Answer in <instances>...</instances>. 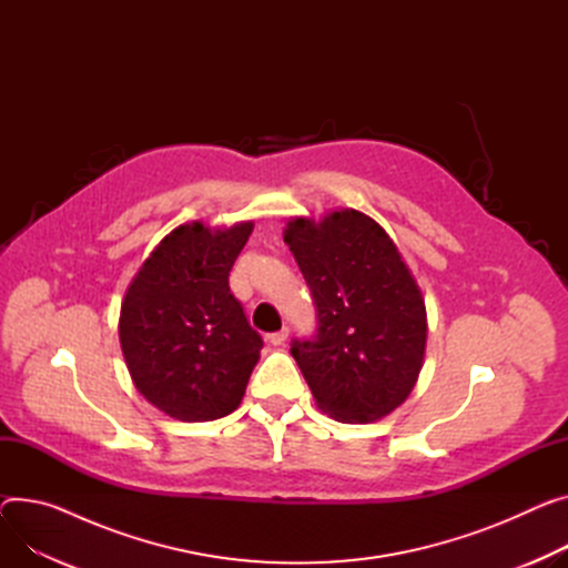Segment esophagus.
I'll return each instance as SVG.
<instances>
[{"label":"esophagus","mask_w":568,"mask_h":568,"mask_svg":"<svg viewBox=\"0 0 568 568\" xmlns=\"http://www.w3.org/2000/svg\"><path fill=\"white\" fill-rule=\"evenodd\" d=\"M286 338H288V327H282L280 332H273V334H268V341H271L273 345H282Z\"/></svg>","instance_id":"1"}]
</instances>
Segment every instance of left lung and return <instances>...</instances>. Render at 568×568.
Returning a JSON list of instances; mask_svg holds the SVG:
<instances>
[{"label": "left lung", "instance_id": "1", "mask_svg": "<svg viewBox=\"0 0 568 568\" xmlns=\"http://www.w3.org/2000/svg\"><path fill=\"white\" fill-rule=\"evenodd\" d=\"M316 304V334L291 343L316 405L341 423H371L400 407L425 357L420 288L396 243L362 211L284 230Z\"/></svg>", "mask_w": 568, "mask_h": 568}]
</instances>
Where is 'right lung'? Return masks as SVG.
<instances>
[{"label":"right lung","instance_id":"right-lung-1","mask_svg":"<svg viewBox=\"0 0 568 568\" xmlns=\"http://www.w3.org/2000/svg\"><path fill=\"white\" fill-rule=\"evenodd\" d=\"M252 227L172 230L124 293L118 332L129 375L172 418L215 420L243 400L264 341L230 291V271Z\"/></svg>","mask_w":568,"mask_h":568}]
</instances>
